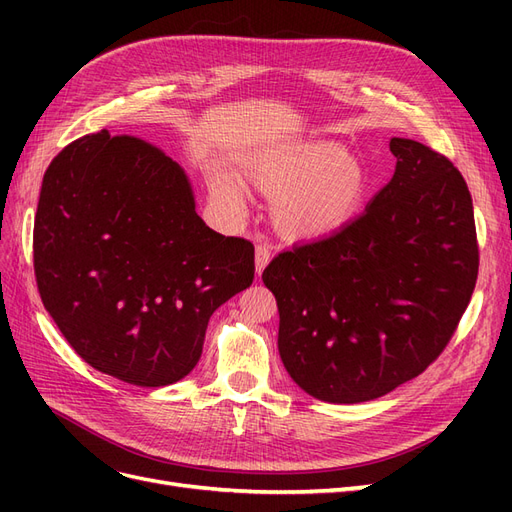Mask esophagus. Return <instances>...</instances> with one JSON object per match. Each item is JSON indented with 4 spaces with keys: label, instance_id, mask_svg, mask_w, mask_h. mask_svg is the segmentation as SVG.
<instances>
[{
    "label": "esophagus",
    "instance_id": "1",
    "mask_svg": "<svg viewBox=\"0 0 512 512\" xmlns=\"http://www.w3.org/2000/svg\"><path fill=\"white\" fill-rule=\"evenodd\" d=\"M271 260V247L267 243H258L256 245V273L265 271Z\"/></svg>",
    "mask_w": 512,
    "mask_h": 512
}]
</instances>
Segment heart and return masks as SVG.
Wrapping results in <instances>:
<instances>
[{
	"instance_id": "heart-1",
	"label": "heart",
	"mask_w": 512,
	"mask_h": 512,
	"mask_svg": "<svg viewBox=\"0 0 512 512\" xmlns=\"http://www.w3.org/2000/svg\"><path fill=\"white\" fill-rule=\"evenodd\" d=\"M245 177L275 198V222L290 237H320L344 226L361 207L367 177L361 164L331 143L271 151L245 164ZM211 188L232 209H241V183L215 175Z\"/></svg>"
}]
</instances>
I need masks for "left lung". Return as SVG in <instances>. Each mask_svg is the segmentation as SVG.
<instances>
[{
  "label": "left lung",
  "mask_w": 512,
  "mask_h": 512,
  "mask_svg": "<svg viewBox=\"0 0 512 512\" xmlns=\"http://www.w3.org/2000/svg\"><path fill=\"white\" fill-rule=\"evenodd\" d=\"M395 175L329 237L262 273L280 312L290 378L329 404H359L416 378L457 331L478 277L466 179L442 153L391 138Z\"/></svg>",
  "instance_id": "1"
}]
</instances>
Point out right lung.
<instances>
[{
	"mask_svg": "<svg viewBox=\"0 0 512 512\" xmlns=\"http://www.w3.org/2000/svg\"><path fill=\"white\" fill-rule=\"evenodd\" d=\"M177 162L87 134L53 158L34 222L40 299L102 374L166 386L200 359L211 314L254 282V245L198 218Z\"/></svg>",
	"mask_w": 512,
	"mask_h": 512,
	"instance_id": "right-lung-1",
	"label": "right lung"
}]
</instances>
